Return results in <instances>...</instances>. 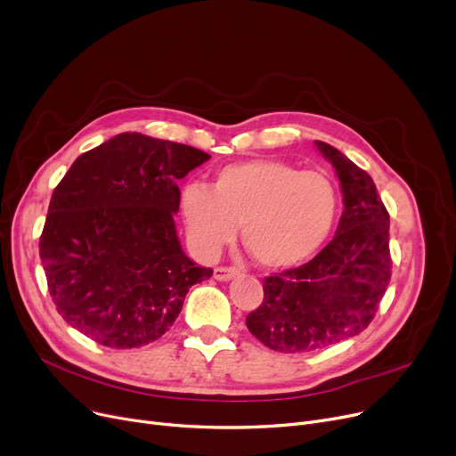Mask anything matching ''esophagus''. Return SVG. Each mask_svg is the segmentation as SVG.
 I'll return each instance as SVG.
<instances>
[{"label": "esophagus", "mask_w": 456, "mask_h": 456, "mask_svg": "<svg viewBox=\"0 0 456 456\" xmlns=\"http://www.w3.org/2000/svg\"><path fill=\"white\" fill-rule=\"evenodd\" d=\"M236 270L234 268H225V266H220L214 270V279L216 281H231L232 277H236Z\"/></svg>", "instance_id": "1"}]
</instances>
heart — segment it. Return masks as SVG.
Returning <instances> with one entry per match:
<instances>
[{"label": "heart", "mask_w": 456, "mask_h": 456, "mask_svg": "<svg viewBox=\"0 0 456 456\" xmlns=\"http://www.w3.org/2000/svg\"><path fill=\"white\" fill-rule=\"evenodd\" d=\"M179 208L190 246L212 258L242 225L244 246L260 266L284 270L313 256L329 238L338 214V191L322 172L255 159L229 164L210 190L190 183Z\"/></svg>", "instance_id": "b5f03b06"}]
</instances>
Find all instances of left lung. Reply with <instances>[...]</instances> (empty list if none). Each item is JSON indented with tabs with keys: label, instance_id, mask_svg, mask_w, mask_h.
Segmentation results:
<instances>
[{
	"label": "left lung",
	"instance_id": "8db88e82",
	"mask_svg": "<svg viewBox=\"0 0 456 456\" xmlns=\"http://www.w3.org/2000/svg\"><path fill=\"white\" fill-rule=\"evenodd\" d=\"M342 188L332 240L306 265L265 279V301L246 318L253 337L279 353H308L361 334L392 273L390 216L373 179L337 148L316 140Z\"/></svg>",
	"mask_w": 456,
	"mask_h": 456
}]
</instances>
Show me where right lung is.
Wrapping results in <instances>:
<instances>
[{"instance_id": "obj_1", "label": "right lung", "mask_w": 456, "mask_h": 456, "mask_svg": "<svg viewBox=\"0 0 456 456\" xmlns=\"http://www.w3.org/2000/svg\"><path fill=\"white\" fill-rule=\"evenodd\" d=\"M210 159L184 143L122 133L71 164L53 190L40 260L59 314L102 346L159 340L190 286L210 279L181 248L177 181Z\"/></svg>"}]
</instances>
